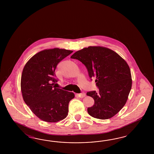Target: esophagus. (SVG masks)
I'll return each mask as SVG.
<instances>
[{"mask_svg": "<svg viewBox=\"0 0 154 154\" xmlns=\"http://www.w3.org/2000/svg\"><path fill=\"white\" fill-rule=\"evenodd\" d=\"M85 95H86V94L84 93H82L78 94H77V96L80 98H84V97H85Z\"/></svg>", "mask_w": 154, "mask_h": 154, "instance_id": "esophagus-1", "label": "esophagus"}]
</instances>
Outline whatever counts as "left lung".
I'll use <instances>...</instances> for the list:
<instances>
[{
  "mask_svg": "<svg viewBox=\"0 0 154 154\" xmlns=\"http://www.w3.org/2000/svg\"><path fill=\"white\" fill-rule=\"evenodd\" d=\"M86 66L89 77L95 79L99 91L86 95L94 104L88 108L91 116L101 120L110 119L125 106L131 91L132 79L126 61L116 52L101 46H89L70 56Z\"/></svg>",
  "mask_w": 154,
  "mask_h": 154,
  "instance_id": "obj_1",
  "label": "left lung"
}]
</instances>
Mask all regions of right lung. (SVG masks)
Returning a JSON list of instances; mask_svg holds the SVG:
<instances>
[{
	"instance_id": "right-lung-1",
	"label": "right lung",
	"mask_w": 154,
	"mask_h": 154,
	"mask_svg": "<svg viewBox=\"0 0 154 154\" xmlns=\"http://www.w3.org/2000/svg\"><path fill=\"white\" fill-rule=\"evenodd\" d=\"M72 52L59 48L44 50L24 66L21 78L23 100L43 121L56 122L68 115L69 103L75 94L53 86L57 82L54 77L58 63Z\"/></svg>"
}]
</instances>
